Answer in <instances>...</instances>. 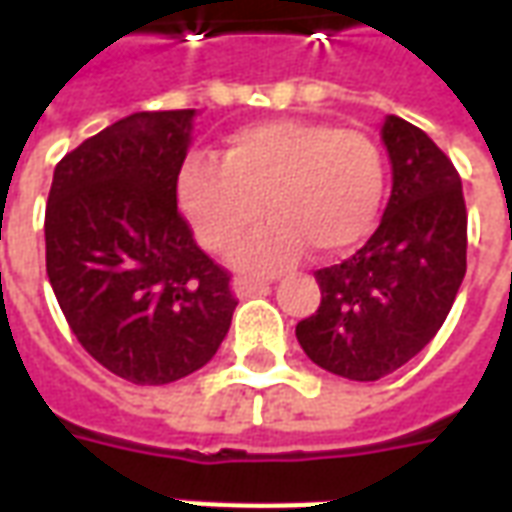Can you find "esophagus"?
<instances>
[{"label":"esophagus","instance_id":"34e87169","mask_svg":"<svg viewBox=\"0 0 512 512\" xmlns=\"http://www.w3.org/2000/svg\"><path fill=\"white\" fill-rule=\"evenodd\" d=\"M233 290H235V296L246 299V296H255V293H263V290H268V279L235 277L233 279Z\"/></svg>","mask_w":512,"mask_h":512}]
</instances>
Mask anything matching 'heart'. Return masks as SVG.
I'll return each mask as SVG.
<instances>
[{"instance_id": "heart-1", "label": "heart", "mask_w": 512, "mask_h": 512, "mask_svg": "<svg viewBox=\"0 0 512 512\" xmlns=\"http://www.w3.org/2000/svg\"><path fill=\"white\" fill-rule=\"evenodd\" d=\"M384 186V153L365 131L268 120L230 134L222 164L186 161L178 202L216 255L233 252L266 205L271 222L241 249V263L268 271L288 266L304 246L340 255L359 244L376 224Z\"/></svg>"}]
</instances>
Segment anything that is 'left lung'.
Listing matches in <instances>:
<instances>
[{
	"label": "left lung",
	"instance_id": "left-lung-1",
	"mask_svg": "<svg viewBox=\"0 0 512 512\" xmlns=\"http://www.w3.org/2000/svg\"><path fill=\"white\" fill-rule=\"evenodd\" d=\"M392 197L367 244L315 271L321 307L296 326L304 354L351 381L395 373L436 337L466 274L461 175L433 139L389 115Z\"/></svg>",
	"mask_w": 512,
	"mask_h": 512
}]
</instances>
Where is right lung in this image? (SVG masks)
<instances>
[{
  "mask_svg": "<svg viewBox=\"0 0 512 512\" xmlns=\"http://www.w3.org/2000/svg\"><path fill=\"white\" fill-rule=\"evenodd\" d=\"M194 109L136 112L54 169L46 274L87 354L139 386L208 365L233 321L230 271L178 211Z\"/></svg>",
  "mask_w": 512,
  "mask_h": 512,
  "instance_id": "1",
  "label": "right lung"
}]
</instances>
